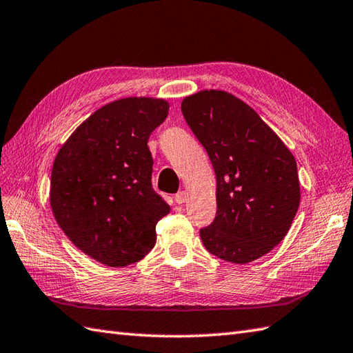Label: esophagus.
Returning a JSON list of instances; mask_svg holds the SVG:
<instances>
[{"label": "esophagus", "mask_w": 353, "mask_h": 353, "mask_svg": "<svg viewBox=\"0 0 353 353\" xmlns=\"http://www.w3.org/2000/svg\"><path fill=\"white\" fill-rule=\"evenodd\" d=\"M187 201V193L185 192H179L175 194V202L178 205H183V203Z\"/></svg>", "instance_id": "obj_1"}]
</instances>
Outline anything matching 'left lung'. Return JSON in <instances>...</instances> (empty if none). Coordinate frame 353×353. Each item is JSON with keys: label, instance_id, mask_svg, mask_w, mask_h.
Masks as SVG:
<instances>
[{"label": "left lung", "instance_id": "1", "mask_svg": "<svg viewBox=\"0 0 353 353\" xmlns=\"http://www.w3.org/2000/svg\"><path fill=\"white\" fill-rule=\"evenodd\" d=\"M181 112L216 174L217 211L201 230L210 254L246 264L279 245L301 202L293 154L254 108L223 90L183 99Z\"/></svg>", "mask_w": 353, "mask_h": 353}]
</instances>
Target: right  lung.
Wrapping results in <instances>:
<instances>
[{
  "instance_id": "1",
  "label": "right lung",
  "mask_w": 353,
  "mask_h": 353,
  "mask_svg": "<svg viewBox=\"0 0 353 353\" xmlns=\"http://www.w3.org/2000/svg\"><path fill=\"white\" fill-rule=\"evenodd\" d=\"M169 103L131 97L89 116L59 150L50 203L74 245L110 268L137 263L154 248L155 225L170 207L152 189L151 132Z\"/></svg>"
}]
</instances>
